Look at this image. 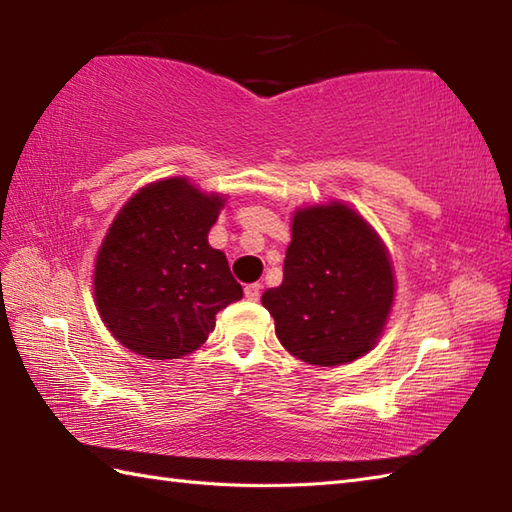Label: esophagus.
<instances>
[{"label": "esophagus", "instance_id": "obj_1", "mask_svg": "<svg viewBox=\"0 0 512 512\" xmlns=\"http://www.w3.org/2000/svg\"><path fill=\"white\" fill-rule=\"evenodd\" d=\"M244 295L248 301H259V297H262V284H248L244 288Z\"/></svg>", "mask_w": 512, "mask_h": 512}]
</instances>
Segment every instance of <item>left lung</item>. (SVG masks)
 Instances as JSON below:
<instances>
[{"mask_svg":"<svg viewBox=\"0 0 512 512\" xmlns=\"http://www.w3.org/2000/svg\"><path fill=\"white\" fill-rule=\"evenodd\" d=\"M394 301L385 246L350 206L295 213L284 281L262 295L277 339L310 365L350 363L372 350Z\"/></svg>","mask_w":512,"mask_h":512,"instance_id":"left-lung-1","label":"left lung"}]
</instances>
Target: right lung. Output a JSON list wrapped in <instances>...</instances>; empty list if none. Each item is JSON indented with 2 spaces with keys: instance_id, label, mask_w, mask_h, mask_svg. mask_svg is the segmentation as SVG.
<instances>
[{
  "instance_id": "right-lung-1",
  "label": "right lung",
  "mask_w": 512,
  "mask_h": 512,
  "mask_svg": "<svg viewBox=\"0 0 512 512\" xmlns=\"http://www.w3.org/2000/svg\"><path fill=\"white\" fill-rule=\"evenodd\" d=\"M224 200L184 178L140 189L116 215L94 268L103 323L127 350L154 361L180 358L209 339L215 314L242 286L209 231Z\"/></svg>"
}]
</instances>
